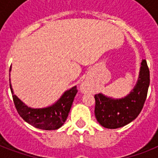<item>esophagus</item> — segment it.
<instances>
[{
    "instance_id": "1",
    "label": "esophagus",
    "mask_w": 158,
    "mask_h": 158,
    "mask_svg": "<svg viewBox=\"0 0 158 158\" xmlns=\"http://www.w3.org/2000/svg\"><path fill=\"white\" fill-rule=\"evenodd\" d=\"M88 89H89V88H88V86H87L85 84H83L81 86H80V90H81L82 93H86V92L88 91Z\"/></svg>"
}]
</instances>
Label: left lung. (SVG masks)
<instances>
[{
  "label": "left lung",
  "mask_w": 158,
  "mask_h": 158,
  "mask_svg": "<svg viewBox=\"0 0 158 158\" xmlns=\"http://www.w3.org/2000/svg\"><path fill=\"white\" fill-rule=\"evenodd\" d=\"M149 83V69L147 61L143 60L136 84L128 95L113 98L103 94H96L94 112L99 124L106 129H117L132 122L142 110Z\"/></svg>",
  "instance_id": "8db88e82"
}]
</instances>
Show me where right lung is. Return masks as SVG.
Segmentation results:
<instances>
[{"instance_id": "right-lung-1", "label": "right lung", "mask_w": 158, "mask_h": 158, "mask_svg": "<svg viewBox=\"0 0 158 158\" xmlns=\"http://www.w3.org/2000/svg\"><path fill=\"white\" fill-rule=\"evenodd\" d=\"M10 70L11 68L10 69ZM10 87L14 103L19 115L33 127L45 130H57L64 125L69 115L74 97L78 92L76 86L72 87L71 89L64 92L52 105L47 107L33 108L28 106L14 94L10 81Z\"/></svg>"}]
</instances>
